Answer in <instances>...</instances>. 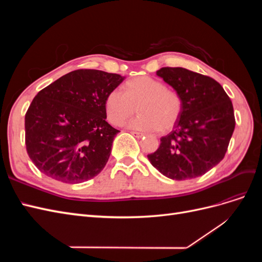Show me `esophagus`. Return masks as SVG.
<instances>
[{
  "label": "esophagus",
  "mask_w": 262,
  "mask_h": 262,
  "mask_svg": "<svg viewBox=\"0 0 262 262\" xmlns=\"http://www.w3.org/2000/svg\"><path fill=\"white\" fill-rule=\"evenodd\" d=\"M130 133H131V134H133V136H134V137H137V138H142V137L144 136L143 133H141V132H137V131H130Z\"/></svg>",
  "instance_id": "esophagus-1"
}]
</instances>
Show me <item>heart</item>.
I'll return each mask as SVG.
<instances>
[{
  "instance_id": "1",
  "label": "heart",
  "mask_w": 262,
  "mask_h": 262,
  "mask_svg": "<svg viewBox=\"0 0 262 262\" xmlns=\"http://www.w3.org/2000/svg\"><path fill=\"white\" fill-rule=\"evenodd\" d=\"M138 110L140 115L128 123L131 129L163 131L172 128L182 112L178 92L149 76H139L124 85V92L115 89L105 101L109 121L120 125Z\"/></svg>"
}]
</instances>
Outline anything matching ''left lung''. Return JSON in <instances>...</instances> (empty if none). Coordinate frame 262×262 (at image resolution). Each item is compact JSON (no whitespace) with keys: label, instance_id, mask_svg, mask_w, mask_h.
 Listing matches in <instances>:
<instances>
[{"label":"left lung","instance_id":"left-lung-1","mask_svg":"<svg viewBox=\"0 0 262 262\" xmlns=\"http://www.w3.org/2000/svg\"><path fill=\"white\" fill-rule=\"evenodd\" d=\"M156 74L179 93L182 112L173 130L147 158L175 180L204 175L223 160L235 129L228 95L212 77L184 68H162Z\"/></svg>","mask_w":262,"mask_h":262}]
</instances>
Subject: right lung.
I'll use <instances>...</instances> for the list:
<instances>
[{
	"mask_svg": "<svg viewBox=\"0 0 262 262\" xmlns=\"http://www.w3.org/2000/svg\"><path fill=\"white\" fill-rule=\"evenodd\" d=\"M124 77L75 70L39 92L25 115L28 156L46 176L81 184L104 169L119 130L107 121V95Z\"/></svg>",
	"mask_w": 262,
	"mask_h": 262,
	"instance_id": "1",
	"label": "right lung"
}]
</instances>
